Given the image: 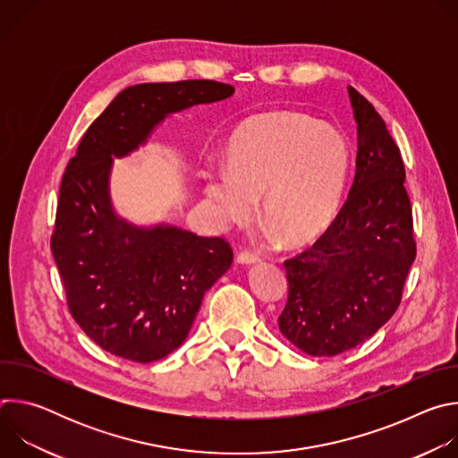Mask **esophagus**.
<instances>
[{
  "instance_id": "34e87169",
  "label": "esophagus",
  "mask_w": 458,
  "mask_h": 458,
  "mask_svg": "<svg viewBox=\"0 0 458 458\" xmlns=\"http://www.w3.org/2000/svg\"><path fill=\"white\" fill-rule=\"evenodd\" d=\"M237 263L239 265H257V263H260V257L251 251H241L237 255Z\"/></svg>"
}]
</instances>
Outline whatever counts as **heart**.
Wrapping results in <instances>:
<instances>
[{
  "label": "heart",
  "mask_w": 458,
  "mask_h": 458,
  "mask_svg": "<svg viewBox=\"0 0 458 458\" xmlns=\"http://www.w3.org/2000/svg\"><path fill=\"white\" fill-rule=\"evenodd\" d=\"M352 150L337 128L295 112L259 115L232 134L226 168H207L203 188L219 221L244 225L263 214L290 244L317 239L335 219Z\"/></svg>",
  "instance_id": "heart-1"
}]
</instances>
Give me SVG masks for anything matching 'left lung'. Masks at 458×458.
I'll list each match as a JSON object with an SVG mask.
<instances>
[{"instance_id": "1", "label": "left lung", "mask_w": 458, "mask_h": 458, "mask_svg": "<svg viewBox=\"0 0 458 458\" xmlns=\"http://www.w3.org/2000/svg\"><path fill=\"white\" fill-rule=\"evenodd\" d=\"M357 123L355 179L326 233L286 260L281 334L311 357H334L366 339L399 308L415 260L401 150L373 105L348 87Z\"/></svg>"}]
</instances>
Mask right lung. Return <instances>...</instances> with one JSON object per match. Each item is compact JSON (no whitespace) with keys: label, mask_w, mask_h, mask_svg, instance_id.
<instances>
[{"label":"right lung","mask_w":458,"mask_h":458,"mask_svg":"<svg viewBox=\"0 0 458 458\" xmlns=\"http://www.w3.org/2000/svg\"><path fill=\"white\" fill-rule=\"evenodd\" d=\"M233 92L207 80L128 87L89 126L63 174L52 255L72 317L112 355L145 364L177 350L233 259L221 237L121 217L110 195L114 159L145 147L172 114Z\"/></svg>","instance_id":"obj_1"}]
</instances>
